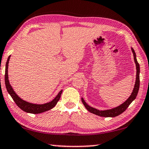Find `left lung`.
I'll return each instance as SVG.
<instances>
[{"instance_id": "1", "label": "left lung", "mask_w": 149, "mask_h": 149, "mask_svg": "<svg viewBox=\"0 0 149 149\" xmlns=\"http://www.w3.org/2000/svg\"><path fill=\"white\" fill-rule=\"evenodd\" d=\"M132 50L133 54V58H134V61L136 65V70H137V73H136V80H135V86H134V88H133V92L132 94H131L130 97L128 98V99L126 100L123 104H120V106H118V107L112 108V109L105 110H99L98 109H96L95 108L90 107V106L88 105L87 103L85 102L84 99H83V98H81V101L83 102V104H84L85 107L86 108V109L89 111V112L102 117H111V118L116 117L117 116H119L120 114H121L122 113L124 112V111L128 108V107H129L131 103H132L133 100L135 99V98L137 97V93L139 91V89L140 67H139V63L137 60V58H136V54L133 48H132Z\"/></svg>"}]
</instances>
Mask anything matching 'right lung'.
<instances>
[{
  "instance_id": "right-lung-1",
  "label": "right lung",
  "mask_w": 149,
  "mask_h": 149,
  "mask_svg": "<svg viewBox=\"0 0 149 149\" xmlns=\"http://www.w3.org/2000/svg\"><path fill=\"white\" fill-rule=\"evenodd\" d=\"M10 58V56H9L7 60L6 64V68H5V85H6V88L7 89V91L14 100L15 103L17 104L20 109H22L23 111L27 113H31V114H40V113L46 112V111L49 110L54 108L56 104H57L58 101L60 96L62 93V90L60 91L58 93V94L54 99L49 102L45 103V104H33V103H30L26 101V100H22L21 98L18 97L14 91L12 89V86L10 84L9 79H8V63L9 60Z\"/></svg>"
}]
</instances>
